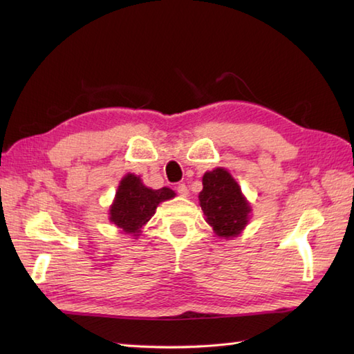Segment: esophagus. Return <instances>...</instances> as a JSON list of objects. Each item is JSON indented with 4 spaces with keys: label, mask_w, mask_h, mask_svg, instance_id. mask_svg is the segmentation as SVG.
I'll return each instance as SVG.
<instances>
[{
    "label": "esophagus",
    "mask_w": 354,
    "mask_h": 354,
    "mask_svg": "<svg viewBox=\"0 0 354 354\" xmlns=\"http://www.w3.org/2000/svg\"><path fill=\"white\" fill-rule=\"evenodd\" d=\"M176 192H178L179 196H183V198L189 196V189H187L185 184H178L176 185Z\"/></svg>",
    "instance_id": "esophagus-1"
}]
</instances>
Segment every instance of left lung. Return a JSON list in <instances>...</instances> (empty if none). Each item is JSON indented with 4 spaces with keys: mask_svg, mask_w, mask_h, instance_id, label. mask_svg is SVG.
<instances>
[{
    "mask_svg": "<svg viewBox=\"0 0 354 354\" xmlns=\"http://www.w3.org/2000/svg\"><path fill=\"white\" fill-rule=\"evenodd\" d=\"M199 204L209 227L219 237L239 236L248 225L251 205L228 170L217 167L205 171Z\"/></svg>",
    "mask_w": 354,
    "mask_h": 354,
    "instance_id": "1",
    "label": "left lung"
}]
</instances>
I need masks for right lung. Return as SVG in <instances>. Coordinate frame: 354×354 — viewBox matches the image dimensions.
Masks as SVG:
<instances>
[{
    "mask_svg": "<svg viewBox=\"0 0 354 354\" xmlns=\"http://www.w3.org/2000/svg\"><path fill=\"white\" fill-rule=\"evenodd\" d=\"M171 198H175V192L167 187L152 190L142 184L140 176L127 173L120 181L115 199L109 208V221L124 234L138 237L141 228L155 214L156 207Z\"/></svg>",
    "mask_w": 354,
    "mask_h": 354,
    "instance_id": "add662e5",
    "label": "right lung"
}]
</instances>
